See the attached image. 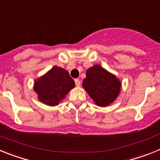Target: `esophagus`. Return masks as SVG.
Returning a JSON list of instances; mask_svg holds the SVG:
<instances>
[{"instance_id":"esophagus-1","label":"esophagus","mask_w":160,"mask_h":160,"mask_svg":"<svg viewBox=\"0 0 160 160\" xmlns=\"http://www.w3.org/2000/svg\"><path fill=\"white\" fill-rule=\"evenodd\" d=\"M74 82H75V85L77 86V87H80V84H81V82H80V80L78 78L74 79Z\"/></svg>"}]
</instances>
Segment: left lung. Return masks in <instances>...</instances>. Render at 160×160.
<instances>
[{
	"label": "left lung",
	"mask_w": 160,
	"mask_h": 160,
	"mask_svg": "<svg viewBox=\"0 0 160 160\" xmlns=\"http://www.w3.org/2000/svg\"><path fill=\"white\" fill-rule=\"evenodd\" d=\"M82 86L98 106L107 107L118 97L121 82L115 76L95 65L87 70Z\"/></svg>",
	"instance_id": "left-lung-1"
}]
</instances>
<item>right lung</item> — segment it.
<instances>
[{
  "mask_svg": "<svg viewBox=\"0 0 160 160\" xmlns=\"http://www.w3.org/2000/svg\"><path fill=\"white\" fill-rule=\"evenodd\" d=\"M74 86L75 82L69 72L54 66L35 82L34 90L42 102L49 106H56Z\"/></svg>",
  "mask_w": 160,
  "mask_h": 160,
  "instance_id": "obj_1",
  "label": "right lung"
}]
</instances>
